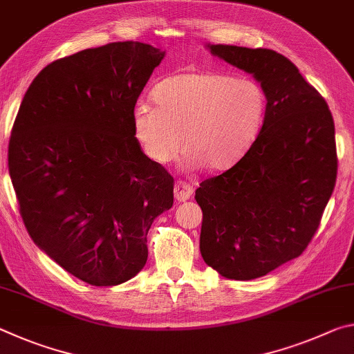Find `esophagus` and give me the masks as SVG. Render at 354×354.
I'll list each match as a JSON object with an SVG mask.
<instances>
[{
	"label": "esophagus",
	"instance_id": "esophagus-1",
	"mask_svg": "<svg viewBox=\"0 0 354 354\" xmlns=\"http://www.w3.org/2000/svg\"><path fill=\"white\" fill-rule=\"evenodd\" d=\"M194 195V187L185 183H176L175 184V200L183 203V201H187L190 196Z\"/></svg>",
	"mask_w": 354,
	"mask_h": 354
}]
</instances>
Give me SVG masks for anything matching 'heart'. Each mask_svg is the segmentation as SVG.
<instances>
[{"label":"heart","instance_id":"obj_1","mask_svg":"<svg viewBox=\"0 0 354 354\" xmlns=\"http://www.w3.org/2000/svg\"><path fill=\"white\" fill-rule=\"evenodd\" d=\"M156 104L137 101L136 139L149 159L165 164L183 147L189 169L231 167L253 145L266 117V93L248 77L178 73L153 88Z\"/></svg>","mask_w":354,"mask_h":354}]
</instances>
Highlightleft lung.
Returning a JSON list of instances; mask_svg holds the SVG:
<instances>
[{
  "mask_svg": "<svg viewBox=\"0 0 354 354\" xmlns=\"http://www.w3.org/2000/svg\"><path fill=\"white\" fill-rule=\"evenodd\" d=\"M206 46L253 75L267 100L247 154L195 192L203 259L221 277L250 281L295 259L314 237L337 176L334 122L325 98L279 53Z\"/></svg>",
  "mask_w": 354,
  "mask_h": 354,
  "instance_id": "obj_1",
  "label": "left lung"
}]
</instances>
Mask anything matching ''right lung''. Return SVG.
Here are the masks:
<instances>
[{
    "mask_svg": "<svg viewBox=\"0 0 354 354\" xmlns=\"http://www.w3.org/2000/svg\"><path fill=\"white\" fill-rule=\"evenodd\" d=\"M165 51L113 41L59 59L23 97L9 175L34 243L92 286H117L147 263V234L173 206V178L147 158L133 109Z\"/></svg>",
    "mask_w": 354,
    "mask_h": 354,
    "instance_id": "add662e5",
    "label": "right lung"
}]
</instances>
